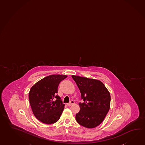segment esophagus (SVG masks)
<instances>
[{"label":"esophagus","mask_w":145,"mask_h":145,"mask_svg":"<svg viewBox=\"0 0 145 145\" xmlns=\"http://www.w3.org/2000/svg\"><path fill=\"white\" fill-rule=\"evenodd\" d=\"M73 104H74V102L73 101H72L69 103L67 104V105L69 106H70L71 105H73Z\"/></svg>","instance_id":"34e87169"}]
</instances>
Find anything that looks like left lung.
Returning <instances> with one entry per match:
<instances>
[{"label":"left lung","mask_w":145,"mask_h":145,"mask_svg":"<svg viewBox=\"0 0 145 145\" xmlns=\"http://www.w3.org/2000/svg\"><path fill=\"white\" fill-rule=\"evenodd\" d=\"M77 85L84 102L79 103L80 110L76 114L77 122L84 127L92 129L103 122L109 111L110 95L100 80L72 75Z\"/></svg>","instance_id":"left-lung-1"}]
</instances>
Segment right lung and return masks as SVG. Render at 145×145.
Masks as SVG:
<instances>
[{
  "mask_svg": "<svg viewBox=\"0 0 145 145\" xmlns=\"http://www.w3.org/2000/svg\"><path fill=\"white\" fill-rule=\"evenodd\" d=\"M67 77L65 75H49L30 89V106L36 118L42 123L53 124L60 119L65 105L57 93L59 83Z\"/></svg>",
  "mask_w": 145,
  "mask_h": 145,
  "instance_id": "add662e5",
  "label": "right lung"
}]
</instances>
